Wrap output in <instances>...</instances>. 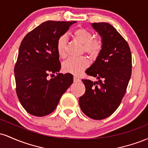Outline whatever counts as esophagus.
Segmentation results:
<instances>
[{"label":"esophagus","mask_w":148,"mask_h":148,"mask_svg":"<svg viewBox=\"0 0 148 148\" xmlns=\"http://www.w3.org/2000/svg\"><path fill=\"white\" fill-rule=\"evenodd\" d=\"M74 82H77V81H79V79L77 77V76H74Z\"/></svg>","instance_id":"obj_1"}]
</instances>
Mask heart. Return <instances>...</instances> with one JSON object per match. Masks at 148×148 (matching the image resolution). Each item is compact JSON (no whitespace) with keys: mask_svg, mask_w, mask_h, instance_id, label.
<instances>
[{"mask_svg":"<svg viewBox=\"0 0 148 148\" xmlns=\"http://www.w3.org/2000/svg\"><path fill=\"white\" fill-rule=\"evenodd\" d=\"M72 36L74 40L83 45V51L91 58H95L99 55L102 48V42L99 38H93L94 35L89 30L84 28H77L73 30ZM67 42L64 36L59 37L57 42V51L62 58L66 57ZM88 66V60L86 57L69 58L62 63V70L66 73L74 75L79 74Z\"/></svg>","mask_w":148,"mask_h":148,"instance_id":"heart-1","label":"heart"}]
</instances>
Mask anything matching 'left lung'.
I'll return each instance as SVG.
<instances>
[{
	"label": "left lung",
	"mask_w": 148,
	"mask_h": 148,
	"mask_svg": "<svg viewBox=\"0 0 148 148\" xmlns=\"http://www.w3.org/2000/svg\"><path fill=\"white\" fill-rule=\"evenodd\" d=\"M101 37L102 48L96 60L86 71L98 81L83 79L86 92L80 97L81 111L94 120L110 116L121 103L132 75V53L126 40L108 23H93Z\"/></svg>",
	"instance_id": "obj_1"
}]
</instances>
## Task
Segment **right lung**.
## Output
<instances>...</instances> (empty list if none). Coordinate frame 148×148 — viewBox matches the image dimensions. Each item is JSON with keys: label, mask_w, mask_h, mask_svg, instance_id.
I'll return each mask as SVG.
<instances>
[{"label": "right lung", "mask_w": 148, "mask_h": 148, "mask_svg": "<svg viewBox=\"0 0 148 148\" xmlns=\"http://www.w3.org/2000/svg\"><path fill=\"white\" fill-rule=\"evenodd\" d=\"M76 21H47L22 40L14 66L16 95L24 109L35 116L50 114L73 83L72 74H60L59 37ZM57 75L50 80L49 74Z\"/></svg>", "instance_id": "add662e5"}]
</instances>
